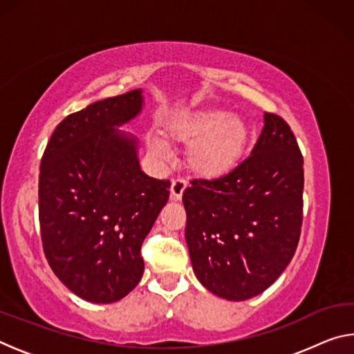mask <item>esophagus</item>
<instances>
[{"instance_id":"34e87169","label":"esophagus","mask_w":354,"mask_h":354,"mask_svg":"<svg viewBox=\"0 0 354 354\" xmlns=\"http://www.w3.org/2000/svg\"><path fill=\"white\" fill-rule=\"evenodd\" d=\"M185 187H187V183L184 181V179L178 178V179H173L171 183V187H170V195H171V200L179 201L183 198V194Z\"/></svg>"}]
</instances>
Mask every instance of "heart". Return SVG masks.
Returning <instances> with one entry per match:
<instances>
[{
  "mask_svg": "<svg viewBox=\"0 0 354 354\" xmlns=\"http://www.w3.org/2000/svg\"><path fill=\"white\" fill-rule=\"evenodd\" d=\"M162 134L165 140L187 147V169L207 181L225 178L236 170L250 142L247 123L215 107L176 113L167 120ZM148 147L159 158L167 156L165 147L158 140H151Z\"/></svg>",
  "mask_w": 354,
  "mask_h": 354,
  "instance_id": "heart-1",
  "label": "heart"
}]
</instances>
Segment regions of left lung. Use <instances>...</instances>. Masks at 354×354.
Here are the masks:
<instances>
[{"label":"left lung","mask_w":354,"mask_h":354,"mask_svg":"<svg viewBox=\"0 0 354 354\" xmlns=\"http://www.w3.org/2000/svg\"><path fill=\"white\" fill-rule=\"evenodd\" d=\"M184 190L185 242L195 277L214 295L243 301L289 266L303 221V156L283 118L263 113L253 151L225 178Z\"/></svg>","instance_id":"1"}]
</instances>
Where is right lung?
Returning <instances> with one entry per match:
<instances>
[{
	"label": "right lung",
	"mask_w": 354,
	"mask_h": 354,
	"mask_svg": "<svg viewBox=\"0 0 354 354\" xmlns=\"http://www.w3.org/2000/svg\"><path fill=\"white\" fill-rule=\"evenodd\" d=\"M140 88L70 113L45 148L39 220L46 261L82 299L113 303L143 274L140 247L170 181L142 171L139 140L118 128L142 112Z\"/></svg>",
	"instance_id": "obj_1"
}]
</instances>
